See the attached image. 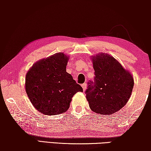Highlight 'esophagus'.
<instances>
[{"label": "esophagus", "mask_w": 151, "mask_h": 151, "mask_svg": "<svg viewBox=\"0 0 151 151\" xmlns=\"http://www.w3.org/2000/svg\"><path fill=\"white\" fill-rule=\"evenodd\" d=\"M86 86H86V83H84V84H82V88H83L84 91H85L86 89Z\"/></svg>", "instance_id": "obj_1"}]
</instances>
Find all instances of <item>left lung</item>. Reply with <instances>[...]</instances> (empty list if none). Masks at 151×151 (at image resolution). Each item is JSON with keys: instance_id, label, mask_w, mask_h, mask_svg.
<instances>
[{"instance_id": "obj_1", "label": "left lung", "mask_w": 151, "mask_h": 151, "mask_svg": "<svg viewBox=\"0 0 151 151\" xmlns=\"http://www.w3.org/2000/svg\"><path fill=\"white\" fill-rule=\"evenodd\" d=\"M92 60L95 78L88 83L86 99L93 111L111 115L129 101L134 86L133 78L109 54L101 53Z\"/></svg>"}]
</instances>
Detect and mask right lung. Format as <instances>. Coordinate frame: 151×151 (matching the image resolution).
I'll use <instances>...</instances> for the list:
<instances>
[{
	"mask_svg": "<svg viewBox=\"0 0 151 151\" xmlns=\"http://www.w3.org/2000/svg\"><path fill=\"white\" fill-rule=\"evenodd\" d=\"M68 57L58 53L35 63L26 75V93L34 106L45 115H58L69 108L71 98L82 92L66 71Z\"/></svg>",
	"mask_w": 151,
	"mask_h": 151,
	"instance_id": "right-lung-1",
	"label": "right lung"
}]
</instances>
